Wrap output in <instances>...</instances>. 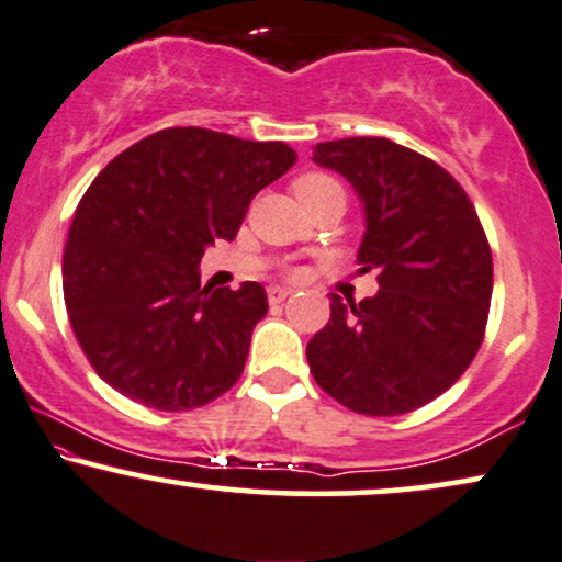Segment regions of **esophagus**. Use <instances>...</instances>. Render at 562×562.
Instances as JSON below:
<instances>
[{
    "instance_id": "34e87169",
    "label": "esophagus",
    "mask_w": 562,
    "mask_h": 562,
    "mask_svg": "<svg viewBox=\"0 0 562 562\" xmlns=\"http://www.w3.org/2000/svg\"><path fill=\"white\" fill-rule=\"evenodd\" d=\"M267 297H269V303L277 305V303L288 301L290 290H288V288H269V290H267Z\"/></svg>"
}]
</instances>
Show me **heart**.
<instances>
[{"label":"heart","mask_w":562,"mask_h":562,"mask_svg":"<svg viewBox=\"0 0 562 562\" xmlns=\"http://www.w3.org/2000/svg\"><path fill=\"white\" fill-rule=\"evenodd\" d=\"M293 190L301 203L308 207L324 203V200H344V187L336 177L326 175V171H308V175H301L293 182Z\"/></svg>","instance_id":"b5f03b06"}]
</instances>
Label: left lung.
<instances>
[{
    "mask_svg": "<svg viewBox=\"0 0 562 562\" xmlns=\"http://www.w3.org/2000/svg\"><path fill=\"white\" fill-rule=\"evenodd\" d=\"M364 203L357 261L378 295L341 303L308 341L313 378L355 414L401 416L458 383L481 349L493 259L473 203L445 167L387 138L316 146Z\"/></svg>",
    "mask_w": 562,
    "mask_h": 562,
    "instance_id": "obj_1",
    "label": "left lung"
}]
</instances>
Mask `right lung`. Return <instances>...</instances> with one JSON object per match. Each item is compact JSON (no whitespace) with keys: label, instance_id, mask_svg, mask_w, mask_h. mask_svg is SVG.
I'll use <instances>...</instances> for the list:
<instances>
[{"label":"right lung","instance_id":"1","mask_svg":"<svg viewBox=\"0 0 562 562\" xmlns=\"http://www.w3.org/2000/svg\"><path fill=\"white\" fill-rule=\"evenodd\" d=\"M295 159L282 140L164 128L94 177L64 249V301L104 383L159 411L200 408L236 385L267 293L200 288L198 265Z\"/></svg>","mask_w":562,"mask_h":562}]
</instances>
